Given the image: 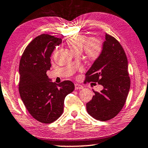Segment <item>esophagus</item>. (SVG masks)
Wrapping results in <instances>:
<instances>
[{
	"label": "esophagus",
	"mask_w": 148,
	"mask_h": 148,
	"mask_svg": "<svg viewBox=\"0 0 148 148\" xmlns=\"http://www.w3.org/2000/svg\"><path fill=\"white\" fill-rule=\"evenodd\" d=\"M81 89H83L82 86L79 85V84H75V90H81Z\"/></svg>",
	"instance_id": "1"
}]
</instances>
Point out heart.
Wrapping results in <instances>:
<instances>
[{"label": "heart", "instance_id": "1", "mask_svg": "<svg viewBox=\"0 0 148 148\" xmlns=\"http://www.w3.org/2000/svg\"><path fill=\"white\" fill-rule=\"evenodd\" d=\"M66 43L74 53H79L83 49L86 57L91 61L97 60L102 53V43L97 38L86 40V37L84 36L74 34L68 37Z\"/></svg>", "mask_w": 148, "mask_h": 148}]
</instances>
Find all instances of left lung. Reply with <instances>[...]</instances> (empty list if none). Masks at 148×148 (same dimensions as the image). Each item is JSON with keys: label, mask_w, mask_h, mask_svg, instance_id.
Returning <instances> with one entry per match:
<instances>
[{"label": "left lung", "mask_w": 148, "mask_h": 148, "mask_svg": "<svg viewBox=\"0 0 148 148\" xmlns=\"http://www.w3.org/2000/svg\"><path fill=\"white\" fill-rule=\"evenodd\" d=\"M87 82H97L103 89L86 103L90 115L101 121L114 118L125 105L130 87L128 60L120 43L105 34L100 57L86 73ZM85 81V82H86Z\"/></svg>", "instance_id": "obj_1"}]
</instances>
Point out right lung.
I'll return each instance as SVG.
<instances>
[{"mask_svg": "<svg viewBox=\"0 0 148 148\" xmlns=\"http://www.w3.org/2000/svg\"><path fill=\"white\" fill-rule=\"evenodd\" d=\"M62 39L41 34L30 42L21 57L19 92L28 112L37 121L51 123L61 116L64 99L74 90L70 80L53 82L47 75L51 57Z\"/></svg>", "mask_w": 148, "mask_h": 148, "instance_id": "obj_1", "label": "right lung"}]
</instances>
